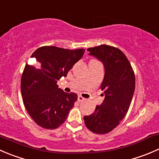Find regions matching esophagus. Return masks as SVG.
Masks as SVG:
<instances>
[{
  "label": "esophagus",
  "instance_id": "obj_1",
  "mask_svg": "<svg viewBox=\"0 0 159 159\" xmlns=\"http://www.w3.org/2000/svg\"><path fill=\"white\" fill-rule=\"evenodd\" d=\"M84 100H85V98H83L82 96H81V95H78V101L79 102H83V101H84Z\"/></svg>",
  "mask_w": 159,
  "mask_h": 159
}]
</instances>
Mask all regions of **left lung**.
<instances>
[{"label": "left lung", "instance_id": "obj_1", "mask_svg": "<svg viewBox=\"0 0 159 159\" xmlns=\"http://www.w3.org/2000/svg\"><path fill=\"white\" fill-rule=\"evenodd\" d=\"M87 50L104 64L100 88L105 98L93 113L84 116V124L90 131L104 134L116 128L128 112L135 89L134 72L125 54L116 47L101 45Z\"/></svg>", "mask_w": 159, "mask_h": 159}]
</instances>
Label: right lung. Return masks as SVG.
Masks as SVG:
<instances>
[{"label":"right lung","instance_id":"1","mask_svg":"<svg viewBox=\"0 0 159 159\" xmlns=\"http://www.w3.org/2000/svg\"><path fill=\"white\" fill-rule=\"evenodd\" d=\"M84 49L67 50L52 46L37 49L26 64L21 79V92L25 107L32 119L41 127L57 129L65 122L78 95L66 93L58 88L57 81L66 77L84 54Z\"/></svg>","mask_w":159,"mask_h":159}]
</instances>
